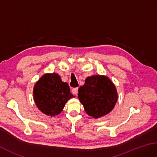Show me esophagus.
I'll return each mask as SVG.
<instances>
[{"mask_svg":"<svg viewBox=\"0 0 157 157\" xmlns=\"http://www.w3.org/2000/svg\"><path fill=\"white\" fill-rule=\"evenodd\" d=\"M71 92L75 94V95H77L78 93V87H74V88L71 90Z\"/></svg>","mask_w":157,"mask_h":157,"instance_id":"34e87169","label":"esophagus"}]
</instances>
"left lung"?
<instances>
[{
  "instance_id": "left-lung-1",
  "label": "left lung",
  "mask_w": 157,
  "mask_h": 157,
  "mask_svg": "<svg viewBox=\"0 0 157 157\" xmlns=\"http://www.w3.org/2000/svg\"><path fill=\"white\" fill-rule=\"evenodd\" d=\"M78 98L87 114L94 118L101 117L112 110L118 100L116 89L106 76L87 78L78 90Z\"/></svg>"
}]
</instances>
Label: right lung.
Instances as JSON below:
<instances>
[{
    "instance_id": "right-lung-1",
    "label": "right lung",
    "mask_w": 157,
    "mask_h": 157,
    "mask_svg": "<svg viewBox=\"0 0 157 157\" xmlns=\"http://www.w3.org/2000/svg\"><path fill=\"white\" fill-rule=\"evenodd\" d=\"M33 96L39 110L51 117L60 114L67 100L74 97L68 83L62 82L57 74L43 75L34 87Z\"/></svg>"
}]
</instances>
